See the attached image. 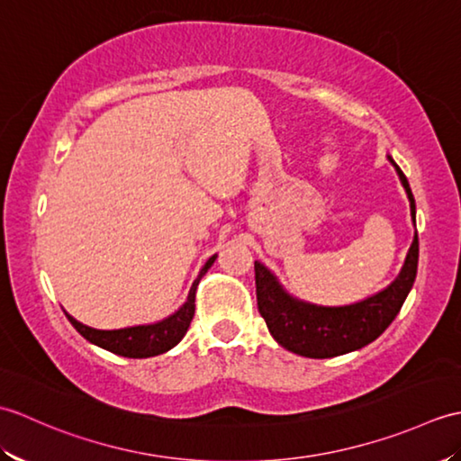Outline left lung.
<instances>
[{
    "label": "left lung",
    "instance_id": "8db88e82",
    "mask_svg": "<svg viewBox=\"0 0 461 461\" xmlns=\"http://www.w3.org/2000/svg\"><path fill=\"white\" fill-rule=\"evenodd\" d=\"M388 160L396 168L398 178L404 185L410 202V215H412L416 228V202L412 190H410L406 176L398 168L393 156H388ZM416 271L418 233H414V241L408 249L398 277L386 289L378 291L376 295L350 303V305L325 307L293 297L281 285L276 273L263 266L261 261H256L258 307L261 317L267 322L271 337L283 348L307 358L340 357L366 347L368 342L376 340L388 329L414 285Z\"/></svg>",
    "mask_w": 461,
    "mask_h": 461
}]
</instances>
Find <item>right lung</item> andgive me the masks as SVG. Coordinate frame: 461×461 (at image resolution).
Here are the masks:
<instances>
[{
	"label": "right lung",
	"instance_id": "obj_1",
	"mask_svg": "<svg viewBox=\"0 0 461 461\" xmlns=\"http://www.w3.org/2000/svg\"><path fill=\"white\" fill-rule=\"evenodd\" d=\"M215 258H218V253L203 263L198 277H195L192 283L188 299L184 301V305L162 321L149 322V325L103 330V329H93L89 325H83L81 321H77L75 317L68 315L67 311L65 315L86 340L104 350L114 352V355L129 357V358H149V357L162 355V352H168L170 348L178 345V342L184 339L185 330H188L194 311H195V289H198V283L213 266Z\"/></svg>",
	"mask_w": 461,
	"mask_h": 461
}]
</instances>
